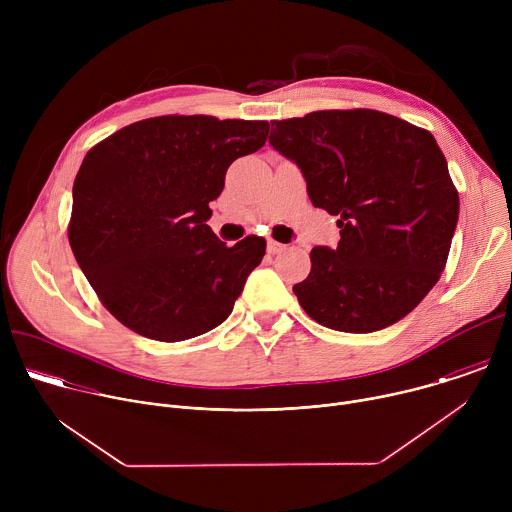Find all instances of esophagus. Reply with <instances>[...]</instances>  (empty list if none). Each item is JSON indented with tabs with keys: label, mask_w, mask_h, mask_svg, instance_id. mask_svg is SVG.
Instances as JSON below:
<instances>
[{
	"label": "esophagus",
	"mask_w": 512,
	"mask_h": 512,
	"mask_svg": "<svg viewBox=\"0 0 512 512\" xmlns=\"http://www.w3.org/2000/svg\"><path fill=\"white\" fill-rule=\"evenodd\" d=\"M281 251H285V245H281V243H277V241H269V243H267V253L277 255V253H281Z\"/></svg>",
	"instance_id": "esophagus-1"
}]
</instances>
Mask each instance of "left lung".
<instances>
[{"mask_svg":"<svg viewBox=\"0 0 512 512\" xmlns=\"http://www.w3.org/2000/svg\"><path fill=\"white\" fill-rule=\"evenodd\" d=\"M273 148L296 162L314 206L338 216L336 249L314 247L294 285L318 324L352 334L405 318L440 279L460 196L427 129L375 109L271 121Z\"/></svg>","mask_w":512,"mask_h":512,"instance_id":"1","label":"left lung"}]
</instances>
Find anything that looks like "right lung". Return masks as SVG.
Segmentation results:
<instances>
[{"label":"right lung","instance_id":"right-lung-1","mask_svg":"<svg viewBox=\"0 0 512 512\" xmlns=\"http://www.w3.org/2000/svg\"><path fill=\"white\" fill-rule=\"evenodd\" d=\"M267 121L164 115L99 141L72 186L68 243L101 304L129 330L180 342L223 324L265 239L227 247L206 225L229 166Z\"/></svg>","mask_w":512,"mask_h":512}]
</instances>
